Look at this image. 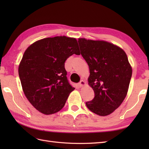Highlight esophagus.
Here are the masks:
<instances>
[{
	"mask_svg": "<svg viewBox=\"0 0 149 149\" xmlns=\"http://www.w3.org/2000/svg\"><path fill=\"white\" fill-rule=\"evenodd\" d=\"M85 84H86V83H85V82H84L83 80H81V81L79 82V83L78 85H79V86L80 88H81V87H83Z\"/></svg>",
	"mask_w": 149,
	"mask_h": 149,
	"instance_id": "esophagus-1",
	"label": "esophagus"
}]
</instances>
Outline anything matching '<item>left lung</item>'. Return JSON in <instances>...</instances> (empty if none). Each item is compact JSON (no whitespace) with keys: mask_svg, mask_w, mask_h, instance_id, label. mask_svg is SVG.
Masks as SVG:
<instances>
[{"mask_svg":"<svg viewBox=\"0 0 149 149\" xmlns=\"http://www.w3.org/2000/svg\"><path fill=\"white\" fill-rule=\"evenodd\" d=\"M78 43L89 66L88 83L95 93L93 100L86 105L98 115H108L127 95L132 76L127 56L120 47L104 41L79 38Z\"/></svg>","mask_w":149,"mask_h":149,"instance_id":"1","label":"left lung"}]
</instances>
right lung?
Listing matches in <instances>:
<instances>
[{"label":"right lung","instance_id":"add662e5","mask_svg":"<svg viewBox=\"0 0 149 149\" xmlns=\"http://www.w3.org/2000/svg\"><path fill=\"white\" fill-rule=\"evenodd\" d=\"M73 54H80L77 42L66 36L40 40L25 51L18 67L19 77L25 95L42 113L58 112L75 89L65 68L66 60Z\"/></svg>","mask_w":149,"mask_h":149}]
</instances>
